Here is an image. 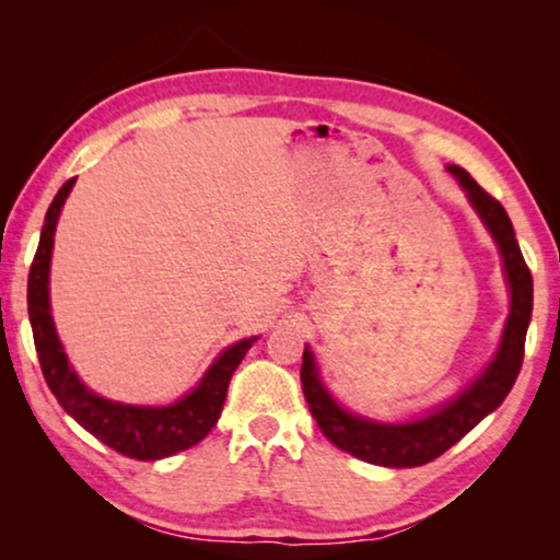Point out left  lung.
Wrapping results in <instances>:
<instances>
[{
	"mask_svg": "<svg viewBox=\"0 0 560 560\" xmlns=\"http://www.w3.org/2000/svg\"><path fill=\"white\" fill-rule=\"evenodd\" d=\"M447 173L457 179L474 212L479 214L491 240L497 242L511 296L504 334H501L497 353L485 371L474 377L459 395H454L452 400L430 412L405 422H381L346 410L320 381L314 350L308 346L303 348L301 387L320 432L338 450L363 462L377 464V467H422V464L438 459L440 454L457 444L464 434L471 432L489 412H494L504 402V397L516 383L521 363H524L526 330L530 324V311H534V279H530L524 254L518 249L514 226H511L504 207L485 192L467 170L447 165Z\"/></svg>",
	"mask_w": 560,
	"mask_h": 560,
	"instance_id": "left-lung-1",
	"label": "left lung"
}]
</instances>
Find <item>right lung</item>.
I'll return each instance as SVG.
<instances>
[{
    "mask_svg": "<svg viewBox=\"0 0 560 560\" xmlns=\"http://www.w3.org/2000/svg\"><path fill=\"white\" fill-rule=\"evenodd\" d=\"M73 185L75 177L56 192L49 212L44 217L39 249H36L32 261L30 287H26L34 346L39 353L44 381L63 410L93 438L108 444L110 450L140 462L173 457V454L189 450L210 434L222 415L232 373L242 363L246 350L257 343L259 336L236 340L230 348H224L207 368L200 383L170 405H128L93 393L69 363V355H66L59 334H56L49 296L54 234Z\"/></svg>",
    "mask_w": 560,
    "mask_h": 560,
    "instance_id": "add662e5",
    "label": "right lung"
}]
</instances>
